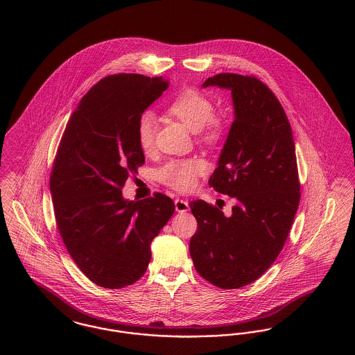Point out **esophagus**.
Segmentation results:
<instances>
[{"mask_svg": "<svg viewBox=\"0 0 355 355\" xmlns=\"http://www.w3.org/2000/svg\"><path fill=\"white\" fill-rule=\"evenodd\" d=\"M174 205H175V210H177L178 213H186V211H189V210H190L189 202L185 201V200L177 198V200L174 201Z\"/></svg>", "mask_w": 355, "mask_h": 355, "instance_id": "34e87169", "label": "esophagus"}]
</instances>
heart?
Returning <instances> with one entry per match:
<instances>
[{
	"label": "heart",
	"mask_w": 355,
	"mask_h": 355,
	"mask_svg": "<svg viewBox=\"0 0 355 355\" xmlns=\"http://www.w3.org/2000/svg\"><path fill=\"white\" fill-rule=\"evenodd\" d=\"M168 112L180 119L191 132H198L207 142L217 141L223 132V122L214 114V103L196 89H185L168 105ZM157 130V119L152 112L142 113L135 125L138 145L144 152H152ZM207 169L201 158L173 159L157 171L164 185L177 191H186L196 186L198 175Z\"/></svg>",
	"instance_id": "b5f03b06"
}]
</instances>
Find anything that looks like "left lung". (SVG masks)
I'll return each mask as SVG.
<instances>
[{
    "label": "left lung",
    "mask_w": 355,
    "mask_h": 355,
    "mask_svg": "<svg viewBox=\"0 0 355 355\" xmlns=\"http://www.w3.org/2000/svg\"><path fill=\"white\" fill-rule=\"evenodd\" d=\"M202 86L232 92L234 121L209 185L236 205L225 216L202 200L190 202L198 229L189 250L206 281L238 288L258 279L285 245L301 198L295 146L284 107L258 78L220 73Z\"/></svg>",
    "instance_id": "8db88e82"
}]
</instances>
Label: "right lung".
<instances>
[{"label":"right lung","mask_w":355,"mask_h":355,"mask_svg":"<svg viewBox=\"0 0 355 355\" xmlns=\"http://www.w3.org/2000/svg\"><path fill=\"white\" fill-rule=\"evenodd\" d=\"M162 77L121 73L94 85L61 138L51 175L57 227L80 270L98 286L138 281L150 262V243L174 213L165 194L122 197L129 175L145 164L138 117L162 96Z\"/></svg>","instance_id":"right-lung-1"}]
</instances>
